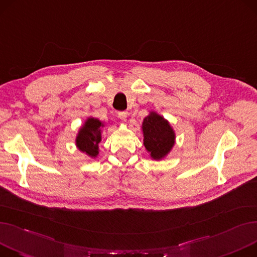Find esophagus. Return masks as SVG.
I'll return each instance as SVG.
<instances>
[{"instance_id":"1","label":"esophagus","mask_w":257,"mask_h":257,"mask_svg":"<svg viewBox=\"0 0 257 257\" xmlns=\"http://www.w3.org/2000/svg\"><path fill=\"white\" fill-rule=\"evenodd\" d=\"M117 116L121 119V120H126L127 119V112L126 111H120V112L117 113Z\"/></svg>"}]
</instances>
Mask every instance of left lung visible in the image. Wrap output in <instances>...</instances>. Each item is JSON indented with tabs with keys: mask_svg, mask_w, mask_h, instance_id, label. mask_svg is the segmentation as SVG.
<instances>
[{
	"mask_svg": "<svg viewBox=\"0 0 257 257\" xmlns=\"http://www.w3.org/2000/svg\"><path fill=\"white\" fill-rule=\"evenodd\" d=\"M144 145L151 153V158L161 160L174 145V131L169 122L161 115L151 112L143 122Z\"/></svg>",
	"mask_w": 257,
	"mask_h": 257,
	"instance_id": "1",
	"label": "left lung"
}]
</instances>
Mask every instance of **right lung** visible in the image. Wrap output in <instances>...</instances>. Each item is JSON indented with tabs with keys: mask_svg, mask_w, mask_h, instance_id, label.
<instances>
[{
	"mask_svg": "<svg viewBox=\"0 0 257 257\" xmlns=\"http://www.w3.org/2000/svg\"><path fill=\"white\" fill-rule=\"evenodd\" d=\"M104 125L93 117H89L76 137V146L91 158L98 154V143L101 142V127Z\"/></svg>",
	"mask_w": 257,
	"mask_h": 257,
	"instance_id": "right-lung-1",
	"label": "right lung"
}]
</instances>
